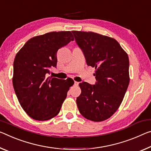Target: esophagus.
I'll return each instance as SVG.
<instances>
[{
	"mask_svg": "<svg viewBox=\"0 0 151 151\" xmlns=\"http://www.w3.org/2000/svg\"><path fill=\"white\" fill-rule=\"evenodd\" d=\"M78 82H77V81H75V83H74V85H75V86H78Z\"/></svg>",
	"mask_w": 151,
	"mask_h": 151,
	"instance_id": "1",
	"label": "esophagus"
}]
</instances>
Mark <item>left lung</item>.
<instances>
[{"instance_id":"obj_1","label":"left lung","mask_w":151,"mask_h":151,"mask_svg":"<svg viewBox=\"0 0 151 151\" xmlns=\"http://www.w3.org/2000/svg\"><path fill=\"white\" fill-rule=\"evenodd\" d=\"M72 32L87 64L96 69L95 85L79 83L81 93L76 98L78 110L89 120L104 121L117 111L128 88V54L114 38L93 32Z\"/></svg>"}]
</instances>
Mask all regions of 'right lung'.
Masks as SVG:
<instances>
[{
    "instance_id": "add662e5",
    "label": "right lung",
    "mask_w": 151,
    "mask_h": 151,
    "mask_svg": "<svg viewBox=\"0 0 151 151\" xmlns=\"http://www.w3.org/2000/svg\"><path fill=\"white\" fill-rule=\"evenodd\" d=\"M70 32H53L33 37L16 54L13 85L22 108L31 118L45 121L59 113L71 79L50 77V69L56 67L58 49L73 41Z\"/></svg>"
}]
</instances>
